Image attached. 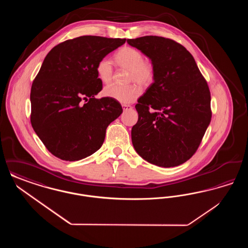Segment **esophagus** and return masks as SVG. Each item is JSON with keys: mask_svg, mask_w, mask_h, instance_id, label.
Segmentation results:
<instances>
[{"mask_svg": "<svg viewBox=\"0 0 248 248\" xmlns=\"http://www.w3.org/2000/svg\"><path fill=\"white\" fill-rule=\"evenodd\" d=\"M122 107H123V109H124V110H127V109L132 108V106H130V105H126V104H123Z\"/></svg>", "mask_w": 248, "mask_h": 248, "instance_id": "esophagus-1", "label": "esophagus"}]
</instances>
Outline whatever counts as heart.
<instances>
[{
  "mask_svg": "<svg viewBox=\"0 0 248 248\" xmlns=\"http://www.w3.org/2000/svg\"><path fill=\"white\" fill-rule=\"evenodd\" d=\"M115 60L119 67L128 71L127 82L137 83L143 87L150 86L154 83L155 69L154 63L149 59H144V56L140 50L130 46L121 48L115 55ZM96 74L103 83H109L112 80V65L108 58H102L96 64ZM103 94L118 101L122 104H129L134 102L140 94V88L132 83L126 86L116 84L108 85Z\"/></svg>",
  "mask_w": 248,
  "mask_h": 248,
  "instance_id": "1",
  "label": "heart"
}]
</instances>
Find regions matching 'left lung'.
<instances>
[{"mask_svg": "<svg viewBox=\"0 0 248 248\" xmlns=\"http://www.w3.org/2000/svg\"><path fill=\"white\" fill-rule=\"evenodd\" d=\"M152 60L155 78L139 99L132 143L147 162L177 166L197 151L211 121V96L205 79L189 51L159 36L127 39Z\"/></svg>", "mask_w": 248, "mask_h": 248, "instance_id": "left-lung-1", "label": "left lung"}]
</instances>
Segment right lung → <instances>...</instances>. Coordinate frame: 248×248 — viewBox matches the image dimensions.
I'll use <instances>...</instances> for the list:
<instances>
[{"mask_svg": "<svg viewBox=\"0 0 248 248\" xmlns=\"http://www.w3.org/2000/svg\"><path fill=\"white\" fill-rule=\"evenodd\" d=\"M126 39L81 36L53 48L31 85V123L48 151L64 161H79L102 146L108 125L123 112L102 89L99 59Z\"/></svg>", "mask_w": 248, "mask_h": 248, "instance_id": "1", "label": "right lung"}]
</instances>
